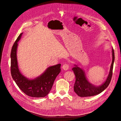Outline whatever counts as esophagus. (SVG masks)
Wrapping results in <instances>:
<instances>
[{
  "label": "esophagus",
  "mask_w": 121,
  "mask_h": 121,
  "mask_svg": "<svg viewBox=\"0 0 121 121\" xmlns=\"http://www.w3.org/2000/svg\"><path fill=\"white\" fill-rule=\"evenodd\" d=\"M69 68V65L68 64H64L62 66V69L64 70H67Z\"/></svg>",
  "instance_id": "obj_1"
}]
</instances>
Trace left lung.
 Listing matches in <instances>:
<instances>
[{
    "label": "left lung",
    "instance_id": "left-lung-1",
    "mask_svg": "<svg viewBox=\"0 0 121 121\" xmlns=\"http://www.w3.org/2000/svg\"><path fill=\"white\" fill-rule=\"evenodd\" d=\"M112 62L108 78L103 84L98 86L93 85L86 78L84 70L77 65H74V67L72 69L75 75V82L73 88L74 91L78 96L84 97L98 95L108 87L112 79L113 63L115 61V54L113 48H112Z\"/></svg>",
    "mask_w": 121,
    "mask_h": 121
}]
</instances>
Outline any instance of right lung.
<instances>
[{"instance_id":"obj_1","label":"right lung","mask_w":121,"mask_h":121,"mask_svg":"<svg viewBox=\"0 0 121 121\" xmlns=\"http://www.w3.org/2000/svg\"><path fill=\"white\" fill-rule=\"evenodd\" d=\"M23 33L17 38L11 53L12 77L21 90L32 97H44L50 93L57 76L61 71V64L50 66L41 74L34 79H29L20 72L17 57L18 41Z\"/></svg>"}]
</instances>
